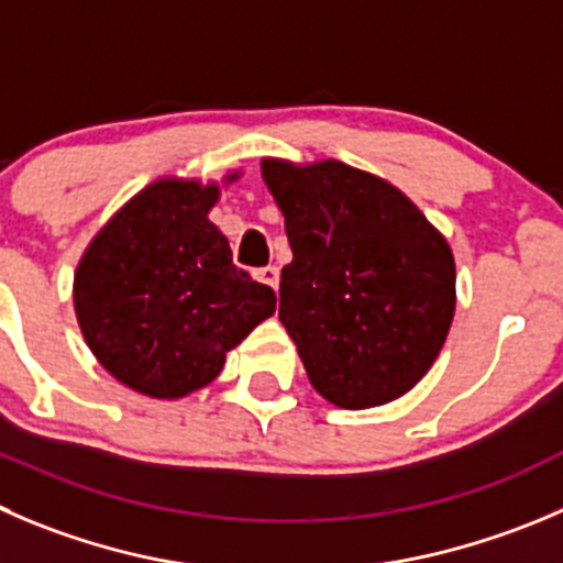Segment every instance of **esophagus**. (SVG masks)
<instances>
[{
    "mask_svg": "<svg viewBox=\"0 0 563 563\" xmlns=\"http://www.w3.org/2000/svg\"><path fill=\"white\" fill-rule=\"evenodd\" d=\"M256 278H260L262 285L271 287V290H278V267H273V265L262 267V271L256 273Z\"/></svg>",
    "mask_w": 563,
    "mask_h": 563,
    "instance_id": "34e87169",
    "label": "esophagus"
}]
</instances>
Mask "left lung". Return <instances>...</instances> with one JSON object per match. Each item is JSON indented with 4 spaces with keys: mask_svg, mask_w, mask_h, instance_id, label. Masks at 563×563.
Listing matches in <instances>:
<instances>
[{
    "mask_svg": "<svg viewBox=\"0 0 563 563\" xmlns=\"http://www.w3.org/2000/svg\"><path fill=\"white\" fill-rule=\"evenodd\" d=\"M292 262L278 320L312 387L340 409L409 393L439 356L456 312L448 240L382 176L340 159H262Z\"/></svg>",
    "mask_w": 563,
    "mask_h": 563,
    "instance_id": "left-lung-1",
    "label": "left lung"
}]
</instances>
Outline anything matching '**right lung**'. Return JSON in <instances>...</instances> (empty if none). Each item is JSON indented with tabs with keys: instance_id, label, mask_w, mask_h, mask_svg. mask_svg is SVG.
<instances>
[{
	"instance_id": "right-lung-1",
	"label": "right lung",
	"mask_w": 563,
	"mask_h": 563,
	"mask_svg": "<svg viewBox=\"0 0 563 563\" xmlns=\"http://www.w3.org/2000/svg\"><path fill=\"white\" fill-rule=\"evenodd\" d=\"M238 179L229 170L223 185ZM218 198V181H152L96 232L74 273L85 342L115 382L148 398L216 382L227 351L276 312V292L234 265L207 218Z\"/></svg>"
}]
</instances>
